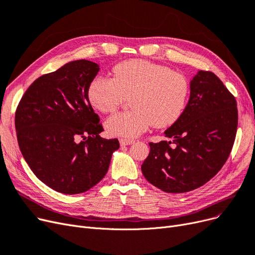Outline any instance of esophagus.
Listing matches in <instances>:
<instances>
[{"instance_id":"obj_1","label":"esophagus","mask_w":255,"mask_h":255,"mask_svg":"<svg viewBox=\"0 0 255 255\" xmlns=\"http://www.w3.org/2000/svg\"><path fill=\"white\" fill-rule=\"evenodd\" d=\"M134 143V139H128V138H120L121 146H128Z\"/></svg>"}]
</instances>
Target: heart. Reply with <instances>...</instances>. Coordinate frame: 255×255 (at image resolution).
Returning a JSON list of instances; mask_svg holds the SVG:
<instances>
[{
  "label": "heart",
  "mask_w": 255,
  "mask_h": 255,
  "mask_svg": "<svg viewBox=\"0 0 255 255\" xmlns=\"http://www.w3.org/2000/svg\"><path fill=\"white\" fill-rule=\"evenodd\" d=\"M131 111L118 112L105 122L107 133L133 138L148 128L167 127L182 116L190 83L170 68L142 59L123 61L112 70V78L96 76L89 85V101L98 111L116 110L125 96Z\"/></svg>",
  "instance_id": "obj_1"
}]
</instances>
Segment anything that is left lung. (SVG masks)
I'll list each match as a JSON object with an SVG mask.
<instances>
[{
  "label": "left lung",
  "instance_id": "left-lung-1",
  "mask_svg": "<svg viewBox=\"0 0 255 255\" xmlns=\"http://www.w3.org/2000/svg\"><path fill=\"white\" fill-rule=\"evenodd\" d=\"M185 109L164 131L169 141L149 143L142 164L147 181L166 193H186L207 183L224 166L237 130L235 97L214 73L198 71Z\"/></svg>",
  "mask_w": 255,
  "mask_h": 255
}]
</instances>
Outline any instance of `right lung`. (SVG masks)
<instances>
[{
  "label": "right lung",
  "mask_w": 255,
  "mask_h": 255,
  "mask_svg": "<svg viewBox=\"0 0 255 255\" xmlns=\"http://www.w3.org/2000/svg\"><path fill=\"white\" fill-rule=\"evenodd\" d=\"M100 65L70 61L36 79L15 112L24 160L52 190L67 195L89 191L106 176L118 138L101 136L100 118L89 101V85ZM83 137V141L77 139Z\"/></svg>",
  "instance_id": "right-lung-1"
}]
</instances>
